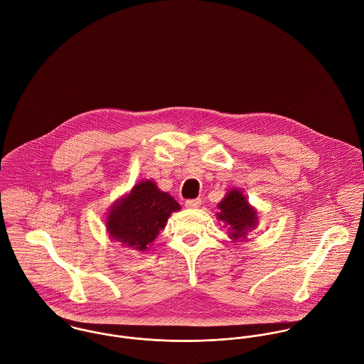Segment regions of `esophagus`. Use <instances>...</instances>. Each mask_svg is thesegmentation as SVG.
<instances>
[{"instance_id":"obj_1","label":"esophagus","mask_w":364,"mask_h":364,"mask_svg":"<svg viewBox=\"0 0 364 364\" xmlns=\"http://www.w3.org/2000/svg\"><path fill=\"white\" fill-rule=\"evenodd\" d=\"M185 206L188 208H198L202 206V199H189L185 202Z\"/></svg>"}]
</instances>
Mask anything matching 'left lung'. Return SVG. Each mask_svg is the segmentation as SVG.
I'll return each instance as SVG.
<instances>
[{
  "label": "left lung",
  "mask_w": 364,
  "mask_h": 364,
  "mask_svg": "<svg viewBox=\"0 0 364 364\" xmlns=\"http://www.w3.org/2000/svg\"><path fill=\"white\" fill-rule=\"evenodd\" d=\"M217 220L224 223L232 241H247L248 234L258 225V211L250 205L244 193L230 189L224 199L217 205Z\"/></svg>",
  "instance_id": "obj_1"
}]
</instances>
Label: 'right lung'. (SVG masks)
<instances>
[{
  "mask_svg": "<svg viewBox=\"0 0 364 364\" xmlns=\"http://www.w3.org/2000/svg\"><path fill=\"white\" fill-rule=\"evenodd\" d=\"M179 210V203L169 193L159 191L154 181L146 179L112 205L105 225L112 240L144 252L166 225L169 215Z\"/></svg>",
  "mask_w": 364,
  "mask_h": 364,
  "instance_id": "add662e5",
  "label": "right lung"
}]
</instances>
